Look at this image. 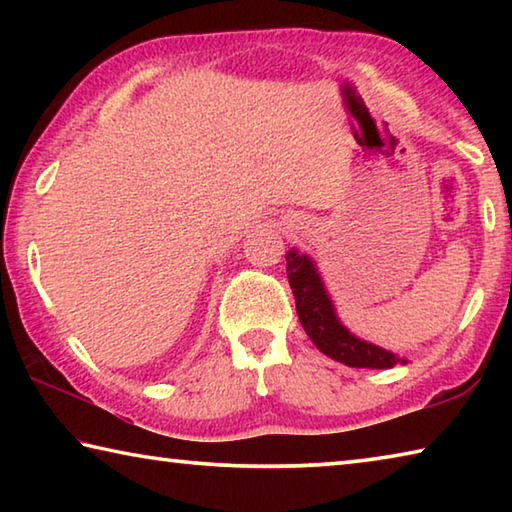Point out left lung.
Masks as SVG:
<instances>
[{"label":"left lung","mask_w":512,"mask_h":512,"mask_svg":"<svg viewBox=\"0 0 512 512\" xmlns=\"http://www.w3.org/2000/svg\"><path fill=\"white\" fill-rule=\"evenodd\" d=\"M287 277L296 298V311L300 325L316 348L327 354L329 359L341 361L350 368H393L397 363H409L404 357L379 348L375 343H368L354 336L345 327L329 293L325 289L323 277H320L316 262L309 255L291 248L287 253Z\"/></svg>","instance_id":"obj_1"}]
</instances>
